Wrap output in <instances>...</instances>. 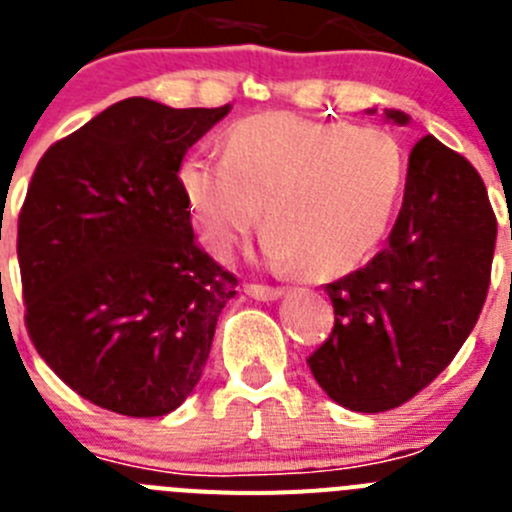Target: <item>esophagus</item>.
<instances>
[{
	"mask_svg": "<svg viewBox=\"0 0 512 512\" xmlns=\"http://www.w3.org/2000/svg\"><path fill=\"white\" fill-rule=\"evenodd\" d=\"M244 293L257 301H275L283 296V288H270V286H260V283H247V286H244Z\"/></svg>",
	"mask_w": 512,
	"mask_h": 512,
	"instance_id": "esophagus-1",
	"label": "esophagus"
}]
</instances>
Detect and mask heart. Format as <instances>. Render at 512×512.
Masks as SVG:
<instances>
[{"instance_id":"heart-1","label":"heart","mask_w":512,"mask_h":512,"mask_svg":"<svg viewBox=\"0 0 512 512\" xmlns=\"http://www.w3.org/2000/svg\"><path fill=\"white\" fill-rule=\"evenodd\" d=\"M224 154L193 151L177 167L203 247L229 257L268 202L265 255L309 278L348 273L373 252L407 177L389 131L296 113L242 118L226 133Z\"/></svg>"}]
</instances>
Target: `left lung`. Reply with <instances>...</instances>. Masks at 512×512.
Returning a JSON list of instances; mask_svg holds the SVG:
<instances>
[{
    "mask_svg": "<svg viewBox=\"0 0 512 512\" xmlns=\"http://www.w3.org/2000/svg\"><path fill=\"white\" fill-rule=\"evenodd\" d=\"M407 123L402 110H386ZM497 219L469 159L422 136L384 250L327 283L332 335L306 358L330 399L355 412L410 402L453 361L490 288Z\"/></svg>",
    "mask_w": 512,
    "mask_h": 512,
    "instance_id": "left-lung-1",
    "label": "left lung"
}]
</instances>
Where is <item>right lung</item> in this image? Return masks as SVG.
Wrapping results in <instances>:
<instances>
[{"label":"right lung","mask_w":512,"mask_h":512,"mask_svg":"<svg viewBox=\"0 0 512 512\" xmlns=\"http://www.w3.org/2000/svg\"><path fill=\"white\" fill-rule=\"evenodd\" d=\"M226 113L128 97L35 167L17 219L25 327L97 407L162 417L201 379L237 275L193 242L177 167Z\"/></svg>","instance_id":"right-lung-1"}]
</instances>
